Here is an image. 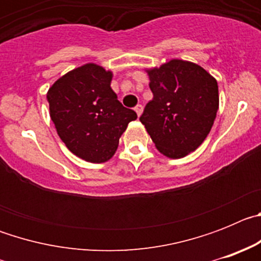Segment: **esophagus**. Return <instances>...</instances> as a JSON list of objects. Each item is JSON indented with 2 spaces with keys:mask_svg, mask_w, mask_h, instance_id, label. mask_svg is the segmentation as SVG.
Returning a JSON list of instances; mask_svg holds the SVG:
<instances>
[{
  "mask_svg": "<svg viewBox=\"0 0 261 261\" xmlns=\"http://www.w3.org/2000/svg\"><path fill=\"white\" fill-rule=\"evenodd\" d=\"M142 110H144V107H142L141 105H137L135 107V111H136V114H137V116L140 117L141 116V114H142Z\"/></svg>",
  "mask_w": 261,
  "mask_h": 261,
  "instance_id": "1",
  "label": "esophagus"
}]
</instances>
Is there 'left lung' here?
<instances>
[{
	"instance_id": "1",
	"label": "left lung",
	"mask_w": 261,
	"mask_h": 261,
	"mask_svg": "<svg viewBox=\"0 0 261 261\" xmlns=\"http://www.w3.org/2000/svg\"><path fill=\"white\" fill-rule=\"evenodd\" d=\"M145 71L153 99L140 121L159 153L183 158L204 142L213 126L220 106L216 78L195 62L177 59Z\"/></svg>"
}]
</instances>
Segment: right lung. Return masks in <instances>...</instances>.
Listing matches in <instances>:
<instances>
[{"label": "right lung", "instance_id": "add662e5", "mask_svg": "<svg viewBox=\"0 0 261 261\" xmlns=\"http://www.w3.org/2000/svg\"><path fill=\"white\" fill-rule=\"evenodd\" d=\"M112 71L89 62L68 71L49 87V116L71 153L86 162L103 163L116 153L133 110L124 107L111 89Z\"/></svg>", "mask_w": 261, "mask_h": 261}]
</instances>
